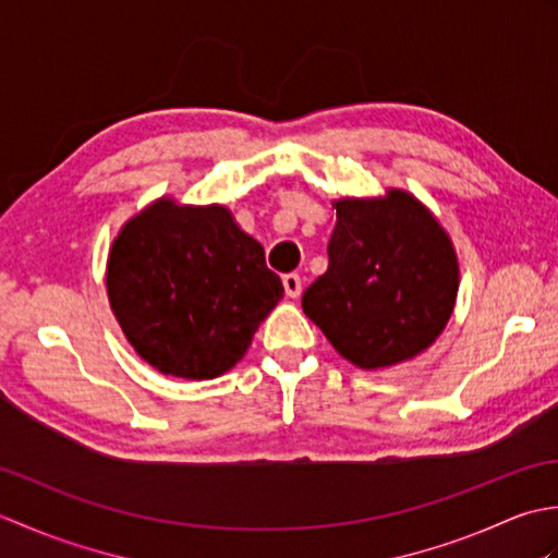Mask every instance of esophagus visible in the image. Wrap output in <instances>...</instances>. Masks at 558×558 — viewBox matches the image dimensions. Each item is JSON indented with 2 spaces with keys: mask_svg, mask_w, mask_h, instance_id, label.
Here are the masks:
<instances>
[{
  "mask_svg": "<svg viewBox=\"0 0 558 558\" xmlns=\"http://www.w3.org/2000/svg\"><path fill=\"white\" fill-rule=\"evenodd\" d=\"M282 286H286V294L292 300L302 294V278L298 276V272H288V276H282Z\"/></svg>",
  "mask_w": 558,
  "mask_h": 558,
  "instance_id": "34e87169",
  "label": "esophagus"
}]
</instances>
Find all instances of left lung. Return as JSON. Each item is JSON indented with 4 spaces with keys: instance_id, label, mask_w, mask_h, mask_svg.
<instances>
[{
    "instance_id": "1",
    "label": "left lung",
    "mask_w": 558,
    "mask_h": 558,
    "mask_svg": "<svg viewBox=\"0 0 558 558\" xmlns=\"http://www.w3.org/2000/svg\"><path fill=\"white\" fill-rule=\"evenodd\" d=\"M328 270L302 310L342 357L362 369L412 360L441 333L458 294V258L417 198L336 201Z\"/></svg>"
}]
</instances>
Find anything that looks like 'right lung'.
I'll use <instances>...</instances> for the list:
<instances>
[{"mask_svg":"<svg viewBox=\"0 0 558 558\" xmlns=\"http://www.w3.org/2000/svg\"><path fill=\"white\" fill-rule=\"evenodd\" d=\"M108 294L126 340L162 374L216 378L282 300L254 236L222 206L160 198L110 248Z\"/></svg>","mask_w":558,"mask_h":558,"instance_id":"right-lung-1","label":"right lung"}]
</instances>
